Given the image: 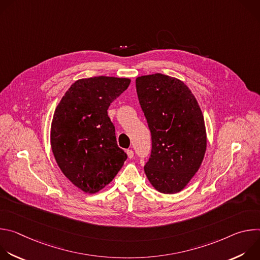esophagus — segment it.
<instances>
[{"instance_id": "esophagus-1", "label": "esophagus", "mask_w": 260, "mask_h": 260, "mask_svg": "<svg viewBox=\"0 0 260 260\" xmlns=\"http://www.w3.org/2000/svg\"><path fill=\"white\" fill-rule=\"evenodd\" d=\"M126 153H127L128 158H133V157H134V151H133L132 149H127V150H126Z\"/></svg>"}]
</instances>
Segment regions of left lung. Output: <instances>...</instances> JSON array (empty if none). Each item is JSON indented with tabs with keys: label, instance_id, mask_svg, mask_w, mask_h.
I'll use <instances>...</instances> for the list:
<instances>
[{
	"label": "left lung",
	"instance_id": "1",
	"mask_svg": "<svg viewBox=\"0 0 260 260\" xmlns=\"http://www.w3.org/2000/svg\"><path fill=\"white\" fill-rule=\"evenodd\" d=\"M136 88L151 133L145 174L156 190L177 193L191 180L205 156L207 136L201 108L182 81L159 73L138 77Z\"/></svg>",
	"mask_w": 260,
	"mask_h": 260
}]
</instances>
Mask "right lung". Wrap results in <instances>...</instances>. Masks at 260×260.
Segmentation results:
<instances>
[{"label":"right lung","instance_id":"obj_1","mask_svg":"<svg viewBox=\"0 0 260 260\" xmlns=\"http://www.w3.org/2000/svg\"><path fill=\"white\" fill-rule=\"evenodd\" d=\"M129 83L127 78L106 76L80 79L55 109L50 135L54 158L63 175L84 192L104 188L127 158L117 145L107 110Z\"/></svg>","mask_w":260,"mask_h":260}]
</instances>
